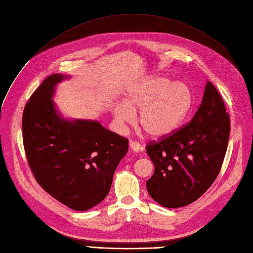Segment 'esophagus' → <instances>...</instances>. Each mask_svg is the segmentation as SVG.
<instances>
[{
	"label": "esophagus",
	"instance_id": "esophagus-1",
	"mask_svg": "<svg viewBox=\"0 0 253 253\" xmlns=\"http://www.w3.org/2000/svg\"><path fill=\"white\" fill-rule=\"evenodd\" d=\"M128 145H129V149H131L135 153H138L142 150L141 144L139 142H137V141H131Z\"/></svg>",
	"mask_w": 253,
	"mask_h": 253
}]
</instances>
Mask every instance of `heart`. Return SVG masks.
I'll return each instance as SVG.
<instances>
[{
  "label": "heart",
  "instance_id": "b5f03b06",
  "mask_svg": "<svg viewBox=\"0 0 253 253\" xmlns=\"http://www.w3.org/2000/svg\"><path fill=\"white\" fill-rule=\"evenodd\" d=\"M193 96L187 84L172 82L164 76H150L127 88L125 102L113 106L119 125H134L139 112L141 127L153 138L170 136L186 120Z\"/></svg>",
  "mask_w": 253,
  "mask_h": 253
}]
</instances>
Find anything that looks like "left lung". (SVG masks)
Masks as SVG:
<instances>
[{
    "instance_id": "8db88e82",
    "label": "left lung",
    "mask_w": 253,
    "mask_h": 253,
    "mask_svg": "<svg viewBox=\"0 0 253 253\" xmlns=\"http://www.w3.org/2000/svg\"><path fill=\"white\" fill-rule=\"evenodd\" d=\"M230 120L223 99L207 81L202 103L189 124L147 145L155 171L147 181L150 196L166 208L198 200L217 177L227 151Z\"/></svg>"
}]
</instances>
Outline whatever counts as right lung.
I'll return each instance as SVG.
<instances>
[{"label":"right lung","mask_w":253,"mask_h":253,"mask_svg":"<svg viewBox=\"0 0 253 253\" xmlns=\"http://www.w3.org/2000/svg\"><path fill=\"white\" fill-rule=\"evenodd\" d=\"M70 75L53 74L36 89L23 113V141L39 185L68 208L85 211L109 194L128 141L100 122L64 117L53 101Z\"/></svg>","instance_id":"add662e5"}]
</instances>
